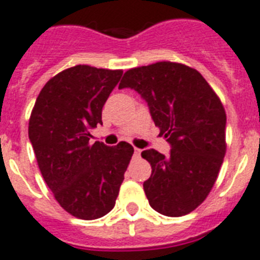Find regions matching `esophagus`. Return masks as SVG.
Listing matches in <instances>:
<instances>
[{"instance_id": "obj_1", "label": "esophagus", "mask_w": 260, "mask_h": 260, "mask_svg": "<svg viewBox=\"0 0 260 260\" xmlns=\"http://www.w3.org/2000/svg\"><path fill=\"white\" fill-rule=\"evenodd\" d=\"M134 154H135V157H140V154H141V149H139V148H135Z\"/></svg>"}]
</instances>
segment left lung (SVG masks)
Returning a JSON list of instances; mask_svg holds the SVG:
<instances>
[{"label":"left lung","instance_id":"left-lung-1","mask_svg":"<svg viewBox=\"0 0 260 260\" xmlns=\"http://www.w3.org/2000/svg\"><path fill=\"white\" fill-rule=\"evenodd\" d=\"M119 88L140 93L171 144L169 156L141 152L152 167L143 185L149 205L167 217L189 214L208 197L223 162L226 112L221 100L197 70L173 62L128 70Z\"/></svg>","mask_w":260,"mask_h":260}]
</instances>
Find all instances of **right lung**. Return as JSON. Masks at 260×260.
Masks as SVG:
<instances>
[{
  "label": "right lung",
  "mask_w": 260,
  "mask_h": 260,
  "mask_svg": "<svg viewBox=\"0 0 260 260\" xmlns=\"http://www.w3.org/2000/svg\"><path fill=\"white\" fill-rule=\"evenodd\" d=\"M121 70L78 64L46 83L29 120V139L39 171L55 200L80 219L110 213L119 196L134 147L121 141L89 144Z\"/></svg>",
  "instance_id": "add662e5"
}]
</instances>
